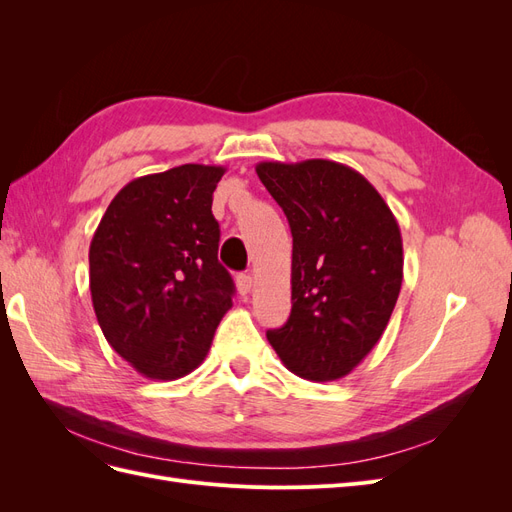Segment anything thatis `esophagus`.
Instances as JSON below:
<instances>
[{
  "mask_svg": "<svg viewBox=\"0 0 512 512\" xmlns=\"http://www.w3.org/2000/svg\"><path fill=\"white\" fill-rule=\"evenodd\" d=\"M254 286V277L250 273H239L237 275V288L241 294H247Z\"/></svg>",
  "mask_w": 512,
  "mask_h": 512,
  "instance_id": "1",
  "label": "esophagus"
}]
</instances>
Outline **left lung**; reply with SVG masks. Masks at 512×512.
I'll return each instance as SVG.
<instances>
[{"instance_id":"obj_1","label":"left lung","mask_w":512,"mask_h":512,"mask_svg":"<svg viewBox=\"0 0 512 512\" xmlns=\"http://www.w3.org/2000/svg\"><path fill=\"white\" fill-rule=\"evenodd\" d=\"M256 173L292 232V309L267 331L286 369L312 382L348 376L378 344L404 280L393 211L361 173L331 160L260 162Z\"/></svg>"}]
</instances>
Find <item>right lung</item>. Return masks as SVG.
<instances>
[{
  "label": "right lung",
  "instance_id": "obj_1",
  "mask_svg": "<svg viewBox=\"0 0 512 512\" xmlns=\"http://www.w3.org/2000/svg\"><path fill=\"white\" fill-rule=\"evenodd\" d=\"M224 166L183 164L130 181L89 245V290L106 342L151 380L188 376L232 307L213 190Z\"/></svg>",
  "mask_w": 512,
  "mask_h": 512
}]
</instances>
